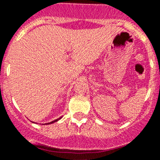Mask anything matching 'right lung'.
I'll return each mask as SVG.
<instances>
[{
    "label": "right lung",
    "mask_w": 160,
    "mask_h": 160,
    "mask_svg": "<svg viewBox=\"0 0 160 160\" xmlns=\"http://www.w3.org/2000/svg\"><path fill=\"white\" fill-rule=\"evenodd\" d=\"M61 119V117L60 118H59V119H55V120H53L52 122H50V123H46V124H50V123H55V122H57V121H58L59 119Z\"/></svg>",
    "instance_id": "right-lung-1"
}]
</instances>
